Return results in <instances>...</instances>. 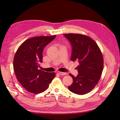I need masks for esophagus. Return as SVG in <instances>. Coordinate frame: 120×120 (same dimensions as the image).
<instances>
[{
  "mask_svg": "<svg viewBox=\"0 0 120 120\" xmlns=\"http://www.w3.org/2000/svg\"><path fill=\"white\" fill-rule=\"evenodd\" d=\"M57 73L60 75H66V72H60V71H57Z\"/></svg>",
  "mask_w": 120,
  "mask_h": 120,
  "instance_id": "34e87169",
  "label": "esophagus"
}]
</instances>
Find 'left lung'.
<instances>
[{
  "mask_svg": "<svg viewBox=\"0 0 120 120\" xmlns=\"http://www.w3.org/2000/svg\"><path fill=\"white\" fill-rule=\"evenodd\" d=\"M64 35L71 46V60L79 63L76 68L79 72L77 77L69 74L73 82L68 89L78 95H84L95 88L101 78L104 68L102 53L96 42L88 36L78 34Z\"/></svg>",
  "mask_w": 120,
  "mask_h": 120,
  "instance_id": "1",
  "label": "left lung"
}]
</instances>
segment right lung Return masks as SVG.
<instances>
[{
	"instance_id": "add662e5",
	"label": "right lung",
	"mask_w": 120,
	"mask_h": 120,
	"mask_svg": "<svg viewBox=\"0 0 120 120\" xmlns=\"http://www.w3.org/2000/svg\"><path fill=\"white\" fill-rule=\"evenodd\" d=\"M56 35L40 36L29 38L17 49L13 68L17 80L28 92L35 94L44 92L56 75L54 72L38 70L42 62L43 50Z\"/></svg>"
}]
</instances>
